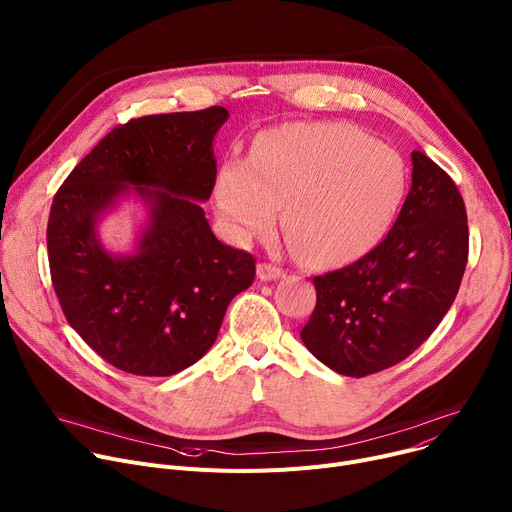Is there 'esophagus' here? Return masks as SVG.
<instances>
[{"mask_svg": "<svg viewBox=\"0 0 512 512\" xmlns=\"http://www.w3.org/2000/svg\"><path fill=\"white\" fill-rule=\"evenodd\" d=\"M285 274V270L281 266H274L270 262H262L258 264V279L260 281H277Z\"/></svg>", "mask_w": 512, "mask_h": 512, "instance_id": "34e87169", "label": "esophagus"}]
</instances>
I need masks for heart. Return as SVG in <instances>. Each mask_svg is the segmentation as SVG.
Listing matches in <instances>:
<instances>
[{"label":"heart","instance_id":"b5f03b06","mask_svg":"<svg viewBox=\"0 0 512 512\" xmlns=\"http://www.w3.org/2000/svg\"><path fill=\"white\" fill-rule=\"evenodd\" d=\"M406 190L402 157L344 125H283L231 155L215 180L217 213L235 242L283 231L311 264H340L375 246Z\"/></svg>","mask_w":512,"mask_h":512}]
</instances>
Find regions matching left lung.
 Returning a JSON list of instances; mask_svg holds the SVG:
<instances>
[{"label": "left lung", "instance_id": "8db88e82", "mask_svg": "<svg viewBox=\"0 0 512 512\" xmlns=\"http://www.w3.org/2000/svg\"><path fill=\"white\" fill-rule=\"evenodd\" d=\"M412 186L385 238L363 258L313 277L316 307L301 340L346 377L398 365L432 334L459 291L467 213L451 176L412 151Z\"/></svg>", "mask_w": 512, "mask_h": 512}]
</instances>
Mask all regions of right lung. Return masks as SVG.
<instances>
[{"instance_id":"add662e5","label":"right lung","mask_w":512,"mask_h":512,"mask_svg":"<svg viewBox=\"0 0 512 512\" xmlns=\"http://www.w3.org/2000/svg\"><path fill=\"white\" fill-rule=\"evenodd\" d=\"M223 106L151 114L114 127L57 190L47 248L69 326L112 367L168 377L213 346L229 301L256 277V260L221 244L199 201L217 178L213 139ZM129 185L150 207L131 257H112L95 223Z\"/></svg>"}]
</instances>
